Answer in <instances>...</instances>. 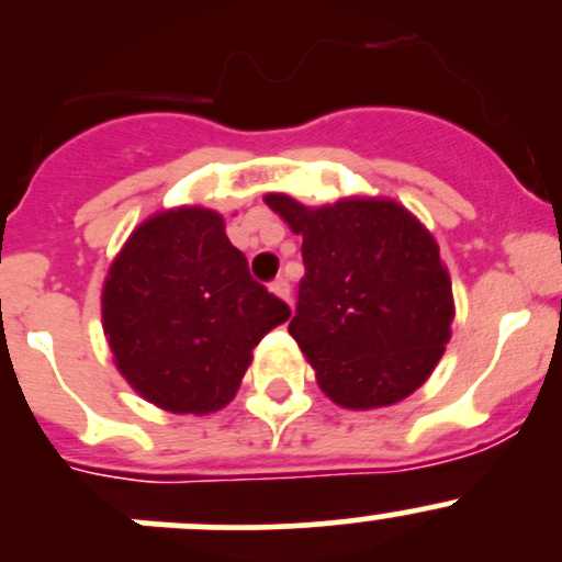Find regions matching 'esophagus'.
<instances>
[{"label": "esophagus", "mask_w": 562, "mask_h": 562, "mask_svg": "<svg viewBox=\"0 0 562 562\" xmlns=\"http://www.w3.org/2000/svg\"><path fill=\"white\" fill-rule=\"evenodd\" d=\"M269 291L274 293V296L285 299V302H288V296H291V285H288L285 277H277V280L269 285Z\"/></svg>", "instance_id": "esophagus-1"}]
</instances>
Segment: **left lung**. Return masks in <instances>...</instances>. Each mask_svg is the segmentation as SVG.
<instances>
[{
  "label": "left lung",
  "instance_id": "1",
  "mask_svg": "<svg viewBox=\"0 0 562 562\" xmlns=\"http://www.w3.org/2000/svg\"><path fill=\"white\" fill-rule=\"evenodd\" d=\"M302 236L304 280L291 337L323 394L372 411L422 389L451 339L454 296L435 236L391 198L304 206L263 198Z\"/></svg>",
  "mask_w": 562,
  "mask_h": 562
}]
</instances>
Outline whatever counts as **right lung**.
Here are the masks:
<instances>
[{
  "label": "right lung",
  "mask_w": 562,
  "mask_h": 562,
  "mask_svg": "<svg viewBox=\"0 0 562 562\" xmlns=\"http://www.w3.org/2000/svg\"><path fill=\"white\" fill-rule=\"evenodd\" d=\"M291 317L249 277L214 209L151 214L113 258L103 331L113 364L146 402L206 416L239 391L252 348Z\"/></svg>",
  "instance_id": "add662e5"
}]
</instances>
